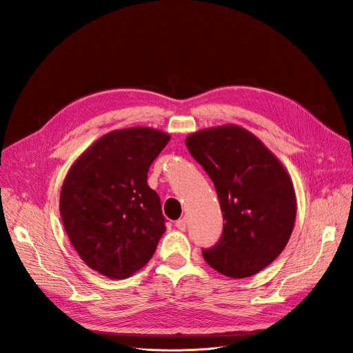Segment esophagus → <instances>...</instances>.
<instances>
[{"mask_svg": "<svg viewBox=\"0 0 353 353\" xmlns=\"http://www.w3.org/2000/svg\"><path fill=\"white\" fill-rule=\"evenodd\" d=\"M176 227L180 230V231H185V228H187V219L183 216V218H180V219H177L176 221Z\"/></svg>", "mask_w": 353, "mask_h": 353, "instance_id": "1", "label": "esophagus"}]
</instances>
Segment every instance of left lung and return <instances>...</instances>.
Wrapping results in <instances>:
<instances>
[{
    "label": "left lung",
    "instance_id": "1",
    "mask_svg": "<svg viewBox=\"0 0 353 353\" xmlns=\"http://www.w3.org/2000/svg\"><path fill=\"white\" fill-rule=\"evenodd\" d=\"M185 145L212 180L223 218L219 241L203 249L205 262L232 279L259 273L283 252L294 228L297 207L290 176L241 126L196 132Z\"/></svg>",
    "mask_w": 353,
    "mask_h": 353
}]
</instances>
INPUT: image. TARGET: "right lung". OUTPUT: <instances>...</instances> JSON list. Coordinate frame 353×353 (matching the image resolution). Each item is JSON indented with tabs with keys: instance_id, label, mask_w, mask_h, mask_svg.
<instances>
[{
	"instance_id": "add662e5",
	"label": "right lung",
	"mask_w": 353,
	"mask_h": 353,
	"mask_svg": "<svg viewBox=\"0 0 353 353\" xmlns=\"http://www.w3.org/2000/svg\"><path fill=\"white\" fill-rule=\"evenodd\" d=\"M170 135L152 128L112 131L69 170L60 215L84 263L110 279H126L153 256L166 231L160 199L146 180Z\"/></svg>"
}]
</instances>
